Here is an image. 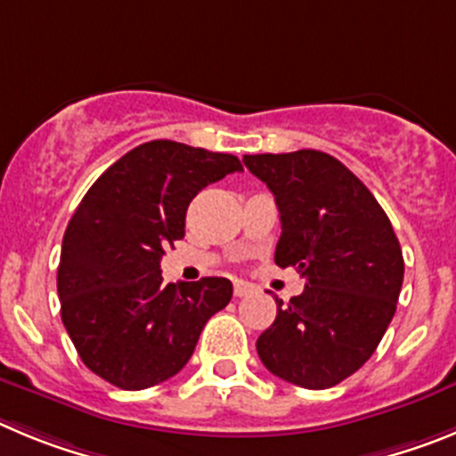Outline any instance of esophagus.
Here are the masks:
<instances>
[{
    "instance_id": "1",
    "label": "esophagus",
    "mask_w": 456,
    "mask_h": 456,
    "mask_svg": "<svg viewBox=\"0 0 456 456\" xmlns=\"http://www.w3.org/2000/svg\"><path fill=\"white\" fill-rule=\"evenodd\" d=\"M249 293H252V286L245 284V281H236V284H233V295H236V297H245V295Z\"/></svg>"
}]
</instances>
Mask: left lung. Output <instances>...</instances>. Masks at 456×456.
<instances>
[{
	"label": "left lung",
	"mask_w": 456,
	"mask_h": 456,
	"mask_svg": "<svg viewBox=\"0 0 456 456\" xmlns=\"http://www.w3.org/2000/svg\"><path fill=\"white\" fill-rule=\"evenodd\" d=\"M243 163L279 208V268L306 279L258 336L273 375L302 388H330L354 375L391 325L404 258L391 220L338 159L318 150L248 154Z\"/></svg>",
	"instance_id": "8db88e82"
}]
</instances>
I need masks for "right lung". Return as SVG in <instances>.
<instances>
[{
  "label": "right lung",
  "mask_w": 456,
  "mask_h": 456,
  "mask_svg": "<svg viewBox=\"0 0 456 456\" xmlns=\"http://www.w3.org/2000/svg\"><path fill=\"white\" fill-rule=\"evenodd\" d=\"M240 170L233 154L150 141L84 195L65 229L56 289L65 330L102 379L125 391L170 379L192 356L207 320L229 305V279L166 284L161 258L183 238L192 198Z\"/></svg>",
  "instance_id": "add662e5"
}]
</instances>
